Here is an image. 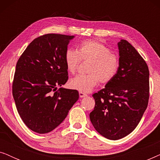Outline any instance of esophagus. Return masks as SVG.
<instances>
[{"mask_svg": "<svg viewBox=\"0 0 160 160\" xmlns=\"http://www.w3.org/2000/svg\"><path fill=\"white\" fill-rule=\"evenodd\" d=\"M87 94H85V93H84V92H79V97H80L81 98H85V97H87Z\"/></svg>", "mask_w": 160, "mask_h": 160, "instance_id": "esophagus-1", "label": "esophagus"}]
</instances>
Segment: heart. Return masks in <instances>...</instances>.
Listing matches in <instances>:
<instances>
[{
	"mask_svg": "<svg viewBox=\"0 0 160 160\" xmlns=\"http://www.w3.org/2000/svg\"><path fill=\"white\" fill-rule=\"evenodd\" d=\"M82 60H90L87 75H78L71 78V88L82 92H89L100 82H111L117 73L119 59L109 48L96 41H86L77 48V51L68 49L65 54V62L68 71L75 73Z\"/></svg>",
	"mask_w": 160,
	"mask_h": 160,
	"instance_id": "heart-1",
	"label": "heart"
}]
</instances>
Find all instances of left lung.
Listing matches in <instances>:
<instances>
[{
    "instance_id": "8db88e82",
    "label": "left lung",
    "mask_w": 160,
    "mask_h": 160,
    "mask_svg": "<svg viewBox=\"0 0 160 160\" xmlns=\"http://www.w3.org/2000/svg\"><path fill=\"white\" fill-rule=\"evenodd\" d=\"M117 73L105 88L94 94L89 113L96 131L109 140H119L135 130L148 106L149 71L145 60L128 41L121 39Z\"/></svg>"
}]
</instances>
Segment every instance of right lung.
Here are the masks:
<instances>
[{"label": "right lung", "mask_w": 160, "mask_h": 160, "mask_svg": "<svg viewBox=\"0 0 160 160\" xmlns=\"http://www.w3.org/2000/svg\"><path fill=\"white\" fill-rule=\"evenodd\" d=\"M74 37L61 34L38 37L28 46L17 63L13 97L22 120L33 132L44 134L55 129L79 98L76 89L62 87L68 79L65 54Z\"/></svg>", "instance_id": "right-lung-1"}]
</instances>
